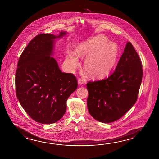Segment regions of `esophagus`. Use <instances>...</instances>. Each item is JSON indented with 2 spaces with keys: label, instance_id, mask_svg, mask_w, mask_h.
Returning a JSON list of instances; mask_svg holds the SVG:
<instances>
[{
  "label": "esophagus",
  "instance_id": "esophagus-1",
  "mask_svg": "<svg viewBox=\"0 0 159 159\" xmlns=\"http://www.w3.org/2000/svg\"><path fill=\"white\" fill-rule=\"evenodd\" d=\"M85 83V81L84 79H81V78H79V79H78V84H84Z\"/></svg>",
  "mask_w": 159,
  "mask_h": 159
}]
</instances>
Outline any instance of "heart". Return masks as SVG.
Listing matches in <instances>:
<instances>
[{
    "label": "heart",
    "instance_id": "heart-1",
    "mask_svg": "<svg viewBox=\"0 0 159 159\" xmlns=\"http://www.w3.org/2000/svg\"><path fill=\"white\" fill-rule=\"evenodd\" d=\"M76 52L82 58H87L85 68L92 78H102L113 68L118 55V48L114 42H109L104 35L92 37L79 46ZM67 59L72 68L78 65V58L74 52H69Z\"/></svg>",
    "mask_w": 159,
    "mask_h": 159
}]
</instances>
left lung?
<instances>
[{
	"mask_svg": "<svg viewBox=\"0 0 159 159\" xmlns=\"http://www.w3.org/2000/svg\"><path fill=\"white\" fill-rule=\"evenodd\" d=\"M142 76L141 60L128 42L115 71L108 78L87 83L90 114L103 123L123 117L136 102Z\"/></svg>",
	"mask_w": 159,
	"mask_h": 159,
	"instance_id": "left-lung-1",
	"label": "left lung"
}]
</instances>
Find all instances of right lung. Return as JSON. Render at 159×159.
Masks as SVG:
<instances>
[{"label":"right lung","mask_w":159,"mask_h":159,"mask_svg":"<svg viewBox=\"0 0 159 159\" xmlns=\"http://www.w3.org/2000/svg\"><path fill=\"white\" fill-rule=\"evenodd\" d=\"M58 36L39 34L33 38L20 57L15 74L17 99L26 113L37 122L55 123L66 111V101L78 88L73 74L62 72L52 54Z\"/></svg>","instance_id":"add662e5"}]
</instances>
